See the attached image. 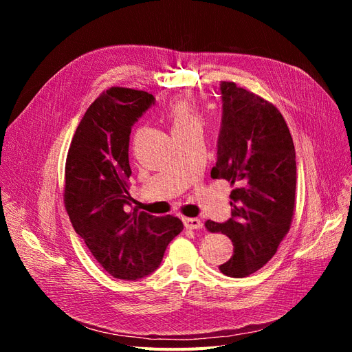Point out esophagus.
I'll return each mask as SVG.
<instances>
[{"label": "esophagus", "mask_w": 352, "mask_h": 352, "mask_svg": "<svg viewBox=\"0 0 352 352\" xmlns=\"http://www.w3.org/2000/svg\"><path fill=\"white\" fill-rule=\"evenodd\" d=\"M184 225L186 229H192V230H197V229H202V221L197 217H185L184 219Z\"/></svg>", "instance_id": "1"}]
</instances>
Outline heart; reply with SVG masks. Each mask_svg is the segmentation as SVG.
<instances>
[{
  "mask_svg": "<svg viewBox=\"0 0 352 352\" xmlns=\"http://www.w3.org/2000/svg\"><path fill=\"white\" fill-rule=\"evenodd\" d=\"M166 119L170 124L172 133L199 126V114L194 107V104L186 100H179L170 104V107L166 110Z\"/></svg>",
  "mask_w": 352,
  "mask_h": 352,
  "instance_id": "obj_1",
  "label": "heart"
}]
</instances>
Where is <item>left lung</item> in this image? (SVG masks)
<instances>
[{
    "label": "left lung",
    "mask_w": 352,
    "mask_h": 352,
    "mask_svg": "<svg viewBox=\"0 0 352 352\" xmlns=\"http://www.w3.org/2000/svg\"><path fill=\"white\" fill-rule=\"evenodd\" d=\"M221 123L212 179H226L232 219L207 220L210 232L233 242V255L219 265L230 278H247L278 251L291 228L296 188L292 136L279 110L258 95L220 82Z\"/></svg>",
    "instance_id": "obj_1"
}]
</instances>
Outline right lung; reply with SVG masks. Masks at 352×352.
Wrapping results in <instances>:
<instances>
[{
    "label": "right lung",
    "instance_id": "right-lung-1",
    "mask_svg": "<svg viewBox=\"0 0 352 352\" xmlns=\"http://www.w3.org/2000/svg\"><path fill=\"white\" fill-rule=\"evenodd\" d=\"M151 94L110 88L82 117L66 160L65 202L74 232L113 278H146L184 229L173 216L129 211L132 126L151 107Z\"/></svg>",
    "mask_w": 352,
    "mask_h": 352
}]
</instances>
